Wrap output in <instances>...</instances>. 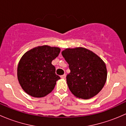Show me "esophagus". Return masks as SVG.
Masks as SVG:
<instances>
[{"label":"esophagus","mask_w":126,"mask_h":126,"mask_svg":"<svg viewBox=\"0 0 126 126\" xmlns=\"http://www.w3.org/2000/svg\"><path fill=\"white\" fill-rule=\"evenodd\" d=\"M60 77H61V78H62V79H64L66 78V74L62 75V76H60Z\"/></svg>","instance_id":"obj_1"}]
</instances>
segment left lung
<instances>
[{
  "label": "left lung",
  "instance_id": "obj_1",
  "mask_svg": "<svg viewBox=\"0 0 126 126\" xmlns=\"http://www.w3.org/2000/svg\"><path fill=\"white\" fill-rule=\"evenodd\" d=\"M62 54L71 71L66 76V82L72 94L83 99L97 95L107 77L104 61L93 52L82 47L67 48Z\"/></svg>",
  "mask_w": 126,
  "mask_h": 126
}]
</instances>
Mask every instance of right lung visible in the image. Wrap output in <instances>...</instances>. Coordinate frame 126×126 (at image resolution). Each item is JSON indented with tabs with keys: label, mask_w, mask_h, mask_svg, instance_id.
Instances as JSON below:
<instances>
[{
	"label": "right lung",
	"mask_w": 126,
	"mask_h": 126,
	"mask_svg": "<svg viewBox=\"0 0 126 126\" xmlns=\"http://www.w3.org/2000/svg\"><path fill=\"white\" fill-rule=\"evenodd\" d=\"M60 49L47 45L38 46L26 52L18 63L19 83L26 93L43 97L54 90L60 77L55 74L52 62L58 57Z\"/></svg>",
	"instance_id": "right-lung-1"
}]
</instances>
